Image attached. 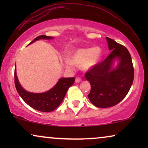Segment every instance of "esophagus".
I'll use <instances>...</instances> for the list:
<instances>
[{
	"label": "esophagus",
	"mask_w": 148,
	"mask_h": 148,
	"mask_svg": "<svg viewBox=\"0 0 148 148\" xmlns=\"http://www.w3.org/2000/svg\"><path fill=\"white\" fill-rule=\"evenodd\" d=\"M75 83H77V84H78V83H80L81 82H82V79L79 78V77H76L75 78Z\"/></svg>",
	"instance_id": "esophagus-1"
}]
</instances>
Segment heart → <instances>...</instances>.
Wrapping results in <instances>:
<instances>
[{
    "label": "heart",
    "mask_w": 148,
    "mask_h": 148,
    "mask_svg": "<svg viewBox=\"0 0 148 148\" xmlns=\"http://www.w3.org/2000/svg\"><path fill=\"white\" fill-rule=\"evenodd\" d=\"M102 55V49L100 46L77 48L70 52L68 56L69 61H66V64L79 66L81 69L88 71L98 65Z\"/></svg>",
    "instance_id": "heart-1"
}]
</instances>
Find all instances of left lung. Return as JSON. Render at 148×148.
<instances>
[{
  "instance_id": "left-lung-1",
  "label": "left lung",
  "mask_w": 148,
  "mask_h": 148,
  "mask_svg": "<svg viewBox=\"0 0 148 148\" xmlns=\"http://www.w3.org/2000/svg\"><path fill=\"white\" fill-rule=\"evenodd\" d=\"M106 39L112 50L110 55L85 75L91 85L89 100L98 108L119 104L128 94L134 78L132 59L127 48L111 38Z\"/></svg>"
}]
</instances>
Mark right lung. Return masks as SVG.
I'll list each match as a JSON object with an SVG mask.
<instances>
[{
  "label": "right lung",
  "mask_w": 148,
  "mask_h": 148,
  "mask_svg": "<svg viewBox=\"0 0 148 148\" xmlns=\"http://www.w3.org/2000/svg\"><path fill=\"white\" fill-rule=\"evenodd\" d=\"M53 38L51 36H39L28 45L39 40H52ZM74 82V77H62L58 79L55 86L45 92L34 93L28 92L20 84L17 76L15 64V84L16 90L24 102L36 110L48 112L55 110L63 100L68 89L73 85Z\"/></svg>",
  "instance_id": "right-lung-1"
}]
</instances>
